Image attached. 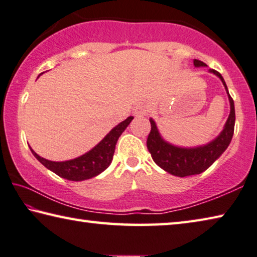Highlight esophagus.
I'll return each mask as SVG.
<instances>
[{
	"instance_id": "obj_1",
	"label": "esophagus",
	"mask_w": 257,
	"mask_h": 257,
	"mask_svg": "<svg viewBox=\"0 0 257 257\" xmlns=\"http://www.w3.org/2000/svg\"><path fill=\"white\" fill-rule=\"evenodd\" d=\"M147 112H148V107L145 103H138L134 107V113H136V116H144L147 115Z\"/></svg>"
}]
</instances>
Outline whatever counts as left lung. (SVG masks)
<instances>
[{
    "instance_id": "left-lung-1",
    "label": "left lung",
    "mask_w": 257,
    "mask_h": 257,
    "mask_svg": "<svg viewBox=\"0 0 257 257\" xmlns=\"http://www.w3.org/2000/svg\"><path fill=\"white\" fill-rule=\"evenodd\" d=\"M193 65L196 67L206 66L203 61L197 60V59L193 60ZM209 71L215 74L217 77H220L230 101V115L228 117V120L224 125L223 131L220 133V136L215 140L205 146L196 147V148L175 147L164 140L158 132L156 123L153 118L149 119L151 130L148 139H147V148L151 154V157H153L154 162L159 167L163 168L164 171L168 172L170 174L180 176V178L203 173L224 153L233 137L235 120L233 100L229 94L228 87H226L222 75L214 69H209Z\"/></svg>"
}]
</instances>
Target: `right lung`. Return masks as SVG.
<instances>
[{"mask_svg":"<svg viewBox=\"0 0 257 257\" xmlns=\"http://www.w3.org/2000/svg\"><path fill=\"white\" fill-rule=\"evenodd\" d=\"M133 119L132 116H130L125 120L121 121L117 126H115L110 132H109L93 149H91L89 153L82 155L75 159L66 162H51L43 157H41L34 151L31 147V151L37 161L52 171L53 173L60 176V178L67 179L69 181H84L87 179H92L94 176L99 175L101 172H103L110 165L112 161L113 153H115V147L117 140L120 137V134L125 131L128 124Z\"/></svg>","mask_w":257,"mask_h":257,"instance_id":"obj_1","label":"right lung"}]
</instances>
